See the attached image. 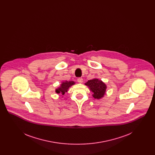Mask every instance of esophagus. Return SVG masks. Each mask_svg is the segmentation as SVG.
Listing matches in <instances>:
<instances>
[{
  "instance_id": "1",
  "label": "esophagus",
  "mask_w": 155,
  "mask_h": 155,
  "mask_svg": "<svg viewBox=\"0 0 155 155\" xmlns=\"http://www.w3.org/2000/svg\"><path fill=\"white\" fill-rule=\"evenodd\" d=\"M77 81L79 82V83H82L83 82V79L82 78H79L77 79Z\"/></svg>"
}]
</instances>
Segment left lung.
<instances>
[{
    "label": "left lung",
    "mask_w": 155,
    "mask_h": 155,
    "mask_svg": "<svg viewBox=\"0 0 155 155\" xmlns=\"http://www.w3.org/2000/svg\"><path fill=\"white\" fill-rule=\"evenodd\" d=\"M94 93L93 96L95 99H101L105 94L106 86L103 82L98 79L89 80L86 84Z\"/></svg>",
    "instance_id": "8db88e82"
}]
</instances>
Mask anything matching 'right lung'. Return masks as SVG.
<instances>
[{
  "instance_id": "1",
  "label": "right lung",
  "mask_w": 155,
  "mask_h": 155,
  "mask_svg": "<svg viewBox=\"0 0 155 155\" xmlns=\"http://www.w3.org/2000/svg\"><path fill=\"white\" fill-rule=\"evenodd\" d=\"M74 81H66L64 82H63L62 84L61 85L60 87L58 89H57L56 90V93L58 94H61L62 95H64L65 94V92H66L68 90V89L69 88V87H70L71 85H74Z\"/></svg>"
}]
</instances>
